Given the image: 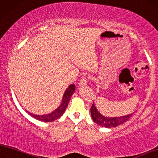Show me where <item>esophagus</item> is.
<instances>
[{
  "label": "esophagus",
  "mask_w": 158,
  "mask_h": 158,
  "mask_svg": "<svg viewBox=\"0 0 158 158\" xmlns=\"http://www.w3.org/2000/svg\"><path fill=\"white\" fill-rule=\"evenodd\" d=\"M87 77H86V76H83V77H81V79H80V81H79V86H80V87H84V86L87 85Z\"/></svg>",
  "instance_id": "esophagus-1"
}]
</instances>
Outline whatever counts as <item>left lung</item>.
Instances as JSON below:
<instances>
[{"label":"left lung","instance_id":"8db88e82","mask_svg":"<svg viewBox=\"0 0 158 158\" xmlns=\"http://www.w3.org/2000/svg\"><path fill=\"white\" fill-rule=\"evenodd\" d=\"M90 112L93 120L99 125L100 126L108 127V128H111V127H117V125H121L124 123H125L127 120L132 117L133 114H130L125 116H121V117H106L101 114V113L98 111L96 106H95V103L92 105L90 108Z\"/></svg>","mask_w":158,"mask_h":158}]
</instances>
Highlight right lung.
<instances>
[{"label":"right lung","mask_w":158,"mask_h":158,"mask_svg":"<svg viewBox=\"0 0 158 158\" xmlns=\"http://www.w3.org/2000/svg\"><path fill=\"white\" fill-rule=\"evenodd\" d=\"M75 91V85H71L69 87L66 89V90L65 91L64 94H63V99H62V102L60 105L59 106V107L57 108V109H55V111H52V113L48 114H44V115H36L33 114H31V112L29 113V114L31 116V117H34L35 119H38V120L42 121V122H52L55 121V119L60 118L63 114L64 113V111L66 108L69 105V102L71 99V95H73V93H74Z\"/></svg>","instance_id":"obj_1"}]
</instances>
